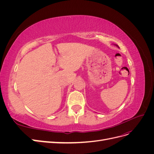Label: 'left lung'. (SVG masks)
Returning <instances> with one entry per match:
<instances>
[{"label": "left lung", "mask_w": 154, "mask_h": 154, "mask_svg": "<svg viewBox=\"0 0 154 154\" xmlns=\"http://www.w3.org/2000/svg\"><path fill=\"white\" fill-rule=\"evenodd\" d=\"M115 45H116V46H117V47H118V48H119V47H118V45H116V44H115Z\"/></svg>", "instance_id": "obj_1"}]
</instances>
